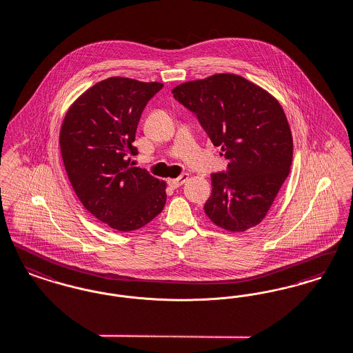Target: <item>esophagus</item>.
<instances>
[{
  "label": "esophagus",
  "instance_id": "1",
  "mask_svg": "<svg viewBox=\"0 0 353 353\" xmlns=\"http://www.w3.org/2000/svg\"><path fill=\"white\" fill-rule=\"evenodd\" d=\"M187 179H188V175H187V174H182V175H181V176H178V178L168 179V183L170 187L176 188V187L183 185Z\"/></svg>",
  "mask_w": 353,
  "mask_h": 353
}]
</instances>
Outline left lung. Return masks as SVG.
Instances as JSON below:
<instances>
[{"instance_id":"1","label":"left lung","mask_w":353,"mask_h":353,"mask_svg":"<svg viewBox=\"0 0 353 353\" xmlns=\"http://www.w3.org/2000/svg\"><path fill=\"white\" fill-rule=\"evenodd\" d=\"M172 94L198 117L214 146L230 161L227 172L211 174L205 215L230 232L258 225L292 163V134L278 99L228 73L181 83Z\"/></svg>"}]
</instances>
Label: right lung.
<instances>
[{
    "instance_id": "1",
    "label": "right lung",
    "mask_w": 353,
    "mask_h": 353,
    "mask_svg": "<svg viewBox=\"0 0 353 353\" xmlns=\"http://www.w3.org/2000/svg\"><path fill=\"white\" fill-rule=\"evenodd\" d=\"M163 88L110 77L79 95L66 112L59 146L78 199L99 222L134 231L151 222L166 204V182L135 168L130 155L141 114Z\"/></svg>"
}]
</instances>
